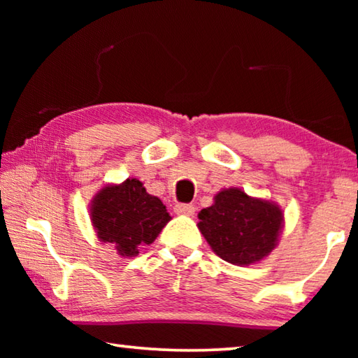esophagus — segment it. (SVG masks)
<instances>
[{
	"label": "esophagus",
	"instance_id": "obj_1",
	"mask_svg": "<svg viewBox=\"0 0 358 358\" xmlns=\"http://www.w3.org/2000/svg\"><path fill=\"white\" fill-rule=\"evenodd\" d=\"M173 210L177 215H183V216H194V213H196V207L187 203H177Z\"/></svg>",
	"mask_w": 358,
	"mask_h": 358
}]
</instances>
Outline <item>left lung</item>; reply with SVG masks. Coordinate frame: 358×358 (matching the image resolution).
<instances>
[{
	"label": "left lung",
	"mask_w": 358,
	"mask_h": 358,
	"mask_svg": "<svg viewBox=\"0 0 358 358\" xmlns=\"http://www.w3.org/2000/svg\"><path fill=\"white\" fill-rule=\"evenodd\" d=\"M197 217V227L216 256L238 266L268 257L284 229L280 205L248 196L241 187L216 192L213 203L199 211Z\"/></svg>",
	"instance_id": "8db88e82"
}]
</instances>
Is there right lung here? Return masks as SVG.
<instances>
[{
	"label": "right lung",
	"mask_w": 358,
	"mask_h": 358,
	"mask_svg": "<svg viewBox=\"0 0 358 358\" xmlns=\"http://www.w3.org/2000/svg\"><path fill=\"white\" fill-rule=\"evenodd\" d=\"M88 207L96 237L113 245L123 259L136 257L138 248L153 243L172 220L161 199L148 194L137 178L102 186Z\"/></svg>",
	"instance_id": "right-lung-1"
}]
</instances>
